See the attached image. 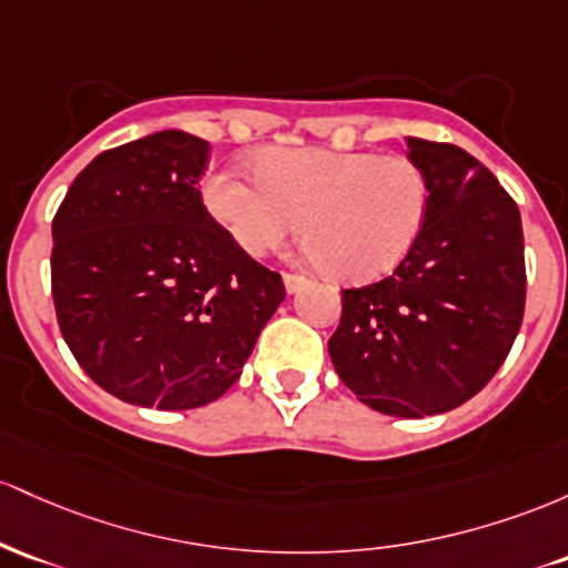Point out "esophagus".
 I'll return each instance as SVG.
<instances>
[{
    "mask_svg": "<svg viewBox=\"0 0 568 568\" xmlns=\"http://www.w3.org/2000/svg\"><path fill=\"white\" fill-rule=\"evenodd\" d=\"M284 286H286V292H290V295H292V292H297V290H301V286L305 284V276H301V273H284Z\"/></svg>",
    "mask_w": 568,
    "mask_h": 568,
    "instance_id": "34e87169",
    "label": "esophagus"
}]
</instances>
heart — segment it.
I'll return each mask as SVG.
<instances>
[{
	"label": "heart",
	"mask_w": 568,
	"mask_h": 568,
	"mask_svg": "<svg viewBox=\"0 0 568 568\" xmlns=\"http://www.w3.org/2000/svg\"><path fill=\"white\" fill-rule=\"evenodd\" d=\"M429 199L413 158L327 146H273L257 174L220 169L203 184L209 214L246 254L278 250L303 222L311 260L341 282H373L403 263Z\"/></svg>",
	"instance_id": "heart-1"
}]
</instances>
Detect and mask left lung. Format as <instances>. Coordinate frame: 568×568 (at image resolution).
Instances as JSON below:
<instances>
[{"instance_id": "8db88e82", "label": "left lung", "mask_w": 568, "mask_h": 568, "mask_svg": "<svg viewBox=\"0 0 568 568\" xmlns=\"http://www.w3.org/2000/svg\"><path fill=\"white\" fill-rule=\"evenodd\" d=\"M429 180L416 246L381 282L343 290L329 359L359 403L397 418L448 413L507 359L524 322L518 203L467 150L407 136Z\"/></svg>"}]
</instances>
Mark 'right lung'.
Wrapping results in <instances>:
<instances>
[{"instance_id": "add662e5", "label": "right lung", "mask_w": 568, "mask_h": 568, "mask_svg": "<svg viewBox=\"0 0 568 568\" xmlns=\"http://www.w3.org/2000/svg\"><path fill=\"white\" fill-rule=\"evenodd\" d=\"M209 142L158 131L95 155L53 216L55 316L104 392L190 410L239 381L284 282L206 212Z\"/></svg>"}]
</instances>
